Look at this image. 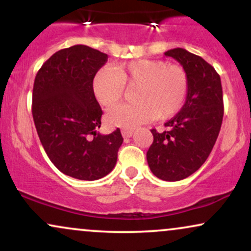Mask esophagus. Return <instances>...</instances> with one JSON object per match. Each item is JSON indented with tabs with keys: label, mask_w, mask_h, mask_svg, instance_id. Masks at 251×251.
<instances>
[{
	"label": "esophagus",
	"mask_w": 251,
	"mask_h": 251,
	"mask_svg": "<svg viewBox=\"0 0 251 251\" xmlns=\"http://www.w3.org/2000/svg\"><path fill=\"white\" fill-rule=\"evenodd\" d=\"M122 134L124 138H129L132 137V134H133V131H132V129H123Z\"/></svg>",
	"instance_id": "34e87169"
}]
</instances>
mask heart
<instances>
[{"label": "heart", "mask_w": 251, "mask_h": 251, "mask_svg": "<svg viewBox=\"0 0 251 251\" xmlns=\"http://www.w3.org/2000/svg\"><path fill=\"white\" fill-rule=\"evenodd\" d=\"M125 87H137L133 92L137 102L111 108L106 122L113 127L133 128L155 118L165 120L176 116L185 102L189 77L179 65L150 59L103 67L94 76V96L105 107L119 102Z\"/></svg>", "instance_id": "heart-1"}]
</instances>
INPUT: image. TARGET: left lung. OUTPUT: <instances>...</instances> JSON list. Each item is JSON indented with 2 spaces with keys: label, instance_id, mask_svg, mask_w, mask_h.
I'll use <instances>...</instances> for the list:
<instances>
[{
  "label": "left lung",
  "instance_id": "left-lung-1",
  "mask_svg": "<svg viewBox=\"0 0 251 251\" xmlns=\"http://www.w3.org/2000/svg\"><path fill=\"white\" fill-rule=\"evenodd\" d=\"M183 66L189 77L184 106L165 123L166 129H151L153 143L146 159L159 179L177 181L191 176L212 151L223 120V91L217 72L201 56L183 48L165 51Z\"/></svg>",
  "mask_w": 251,
  "mask_h": 251
}]
</instances>
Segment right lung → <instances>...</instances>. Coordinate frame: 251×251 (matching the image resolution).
I'll return each mask as SVG.
<instances>
[{
    "mask_svg": "<svg viewBox=\"0 0 251 251\" xmlns=\"http://www.w3.org/2000/svg\"><path fill=\"white\" fill-rule=\"evenodd\" d=\"M107 54L76 45L56 51L40 68L33 87L34 124L50 162L81 180L105 177L116 166L123 135H102V111L93 92Z\"/></svg>",
    "mask_w": 251,
    "mask_h": 251,
    "instance_id": "add662e5",
    "label": "right lung"
}]
</instances>
